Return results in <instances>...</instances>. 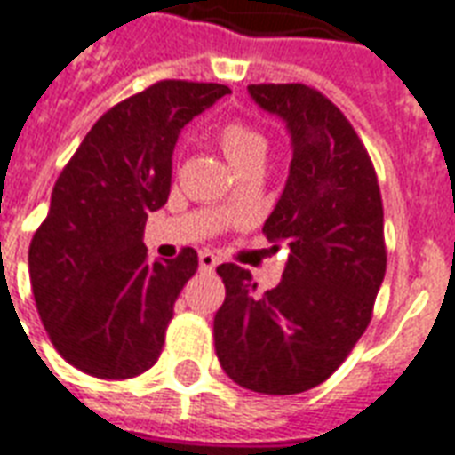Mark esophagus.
I'll list each match as a JSON object with an SVG mask.
<instances>
[{"instance_id":"obj_1","label":"esophagus","mask_w":455,"mask_h":455,"mask_svg":"<svg viewBox=\"0 0 455 455\" xmlns=\"http://www.w3.org/2000/svg\"><path fill=\"white\" fill-rule=\"evenodd\" d=\"M198 264L203 271H212L214 267L220 264V257L214 255V252H210V250H205V252H200L198 255Z\"/></svg>"}]
</instances>
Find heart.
Here are the masks:
<instances>
[{
	"label": "heart",
	"mask_w": 455,
	"mask_h": 455,
	"mask_svg": "<svg viewBox=\"0 0 455 455\" xmlns=\"http://www.w3.org/2000/svg\"><path fill=\"white\" fill-rule=\"evenodd\" d=\"M221 151L227 160L234 164L235 172L252 167V164H264L267 153H269V141L262 132L245 123H231L221 130L220 137Z\"/></svg>",
	"instance_id": "1"
}]
</instances>
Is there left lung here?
<instances>
[{
    "instance_id": "left-lung-1",
    "label": "left lung",
    "mask_w": 455,
    "mask_h": 455,
    "mask_svg": "<svg viewBox=\"0 0 455 455\" xmlns=\"http://www.w3.org/2000/svg\"><path fill=\"white\" fill-rule=\"evenodd\" d=\"M248 94L291 137V172L264 221L291 255L281 283L262 295L250 271L217 267L227 298L214 349L241 387L299 395L335 373L371 321L387 267L380 188L349 120L316 89L250 84Z\"/></svg>"
}]
</instances>
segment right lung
<instances>
[{"mask_svg":"<svg viewBox=\"0 0 455 455\" xmlns=\"http://www.w3.org/2000/svg\"><path fill=\"white\" fill-rule=\"evenodd\" d=\"M228 92L212 82H157L99 117L60 172L28 267L56 352L82 373L124 380L163 352L198 255L186 248L177 259L148 262L146 220L167 203L181 130Z\"/></svg>","mask_w":455,"mask_h":455,"instance_id":"add662e5","label":"right lung"}]
</instances>
